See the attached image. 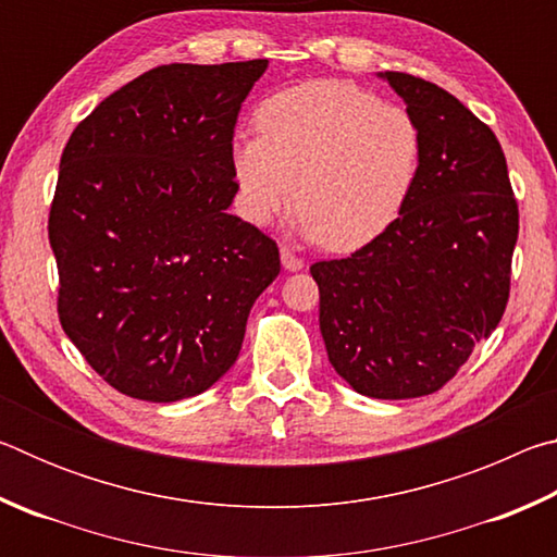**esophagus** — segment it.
I'll return each instance as SVG.
<instances>
[{"instance_id": "34e87169", "label": "esophagus", "mask_w": 557, "mask_h": 557, "mask_svg": "<svg viewBox=\"0 0 557 557\" xmlns=\"http://www.w3.org/2000/svg\"><path fill=\"white\" fill-rule=\"evenodd\" d=\"M280 258H282V265H285V270L289 272H297L305 268V260H301L295 250L287 248V245H282L280 248Z\"/></svg>"}]
</instances>
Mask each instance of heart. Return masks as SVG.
Wrapping results in <instances>:
<instances>
[{
    "label": "heart",
    "mask_w": 557,
    "mask_h": 557,
    "mask_svg": "<svg viewBox=\"0 0 557 557\" xmlns=\"http://www.w3.org/2000/svg\"><path fill=\"white\" fill-rule=\"evenodd\" d=\"M235 143L245 209L268 223L295 203L329 250H356L398 219L420 174L422 132L398 102L348 81H307L260 102Z\"/></svg>",
    "instance_id": "b5f03b06"
}]
</instances>
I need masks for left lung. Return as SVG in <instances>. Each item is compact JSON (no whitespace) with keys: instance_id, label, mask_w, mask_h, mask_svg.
Listing matches in <instances>:
<instances>
[{"instance_id":"1","label":"left lung","mask_w":557,"mask_h":557,"mask_svg":"<svg viewBox=\"0 0 557 557\" xmlns=\"http://www.w3.org/2000/svg\"><path fill=\"white\" fill-rule=\"evenodd\" d=\"M422 132L410 199L388 228L309 272L329 361L356 393H437L492 336L511 295L518 203L504 149L447 90L385 71Z\"/></svg>"}]
</instances>
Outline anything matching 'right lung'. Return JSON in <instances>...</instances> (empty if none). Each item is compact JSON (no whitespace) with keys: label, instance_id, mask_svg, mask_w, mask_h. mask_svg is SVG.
Wrapping results in <instances>:
<instances>
[{"label":"right lung","instance_id":"1","mask_svg":"<svg viewBox=\"0 0 557 557\" xmlns=\"http://www.w3.org/2000/svg\"><path fill=\"white\" fill-rule=\"evenodd\" d=\"M265 59L169 63L112 92L61 154L49 213L59 322L137 400L191 398L240 354L280 275L270 235L228 213L233 132Z\"/></svg>","mask_w":557,"mask_h":557}]
</instances>
